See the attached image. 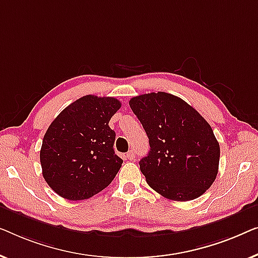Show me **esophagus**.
<instances>
[{"mask_svg":"<svg viewBox=\"0 0 258 258\" xmlns=\"http://www.w3.org/2000/svg\"><path fill=\"white\" fill-rule=\"evenodd\" d=\"M127 158L130 159V160H133V159L136 158V153H134L133 150H130V151L127 152Z\"/></svg>","mask_w":258,"mask_h":258,"instance_id":"esophagus-1","label":"esophagus"}]
</instances>
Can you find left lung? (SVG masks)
Wrapping results in <instances>:
<instances>
[{
	"label": "left lung",
	"mask_w": 258,
	"mask_h": 258,
	"mask_svg": "<svg viewBox=\"0 0 258 258\" xmlns=\"http://www.w3.org/2000/svg\"><path fill=\"white\" fill-rule=\"evenodd\" d=\"M150 139L139 162L151 188L173 201L194 200L219 172L220 145L199 112L170 93H145L130 100Z\"/></svg>",
	"instance_id": "8db88e82"
}]
</instances>
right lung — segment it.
<instances>
[{
	"mask_svg": "<svg viewBox=\"0 0 258 258\" xmlns=\"http://www.w3.org/2000/svg\"><path fill=\"white\" fill-rule=\"evenodd\" d=\"M121 106L113 97L88 94L65 107L43 138L41 165L46 183L59 197L85 200L112 182L122 159L114 153L108 121Z\"/></svg>",
	"mask_w": 258,
	"mask_h": 258,
	"instance_id": "add662e5",
	"label": "right lung"
}]
</instances>
